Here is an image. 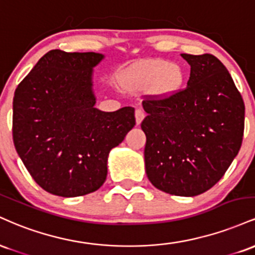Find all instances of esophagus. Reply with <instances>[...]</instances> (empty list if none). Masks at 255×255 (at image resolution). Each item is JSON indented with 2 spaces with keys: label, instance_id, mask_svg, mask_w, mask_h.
<instances>
[{
  "label": "esophagus",
  "instance_id": "1",
  "mask_svg": "<svg viewBox=\"0 0 255 255\" xmlns=\"http://www.w3.org/2000/svg\"><path fill=\"white\" fill-rule=\"evenodd\" d=\"M144 118H145V113H144V111L140 110V109H137V110L135 111V121H136V125L141 124V121H142V120H144Z\"/></svg>",
  "mask_w": 255,
  "mask_h": 255
}]
</instances>
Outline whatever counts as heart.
<instances>
[{
	"label": "heart",
	"instance_id": "b5f03b06",
	"mask_svg": "<svg viewBox=\"0 0 255 255\" xmlns=\"http://www.w3.org/2000/svg\"><path fill=\"white\" fill-rule=\"evenodd\" d=\"M127 83L130 87L137 90L153 87L154 95L168 98L182 89L184 72L180 64L156 58L142 64L135 74L128 79Z\"/></svg>",
	"mask_w": 255,
	"mask_h": 255
}]
</instances>
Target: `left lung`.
Here are the masks:
<instances>
[{"label": "left lung", "mask_w": 255, "mask_h": 255, "mask_svg": "<svg viewBox=\"0 0 255 255\" xmlns=\"http://www.w3.org/2000/svg\"><path fill=\"white\" fill-rule=\"evenodd\" d=\"M191 66L187 87L164 99H147L141 122L145 169L159 191L195 197L223 177L242 144L244 99L213 55L181 54Z\"/></svg>", "instance_id": "left-lung-1"}]
</instances>
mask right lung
Wrapping results in <instances>:
<instances>
[{
  "mask_svg": "<svg viewBox=\"0 0 255 255\" xmlns=\"http://www.w3.org/2000/svg\"><path fill=\"white\" fill-rule=\"evenodd\" d=\"M98 52H46L17 85L13 99L15 150L44 191L63 198L101 188L108 157L135 126L134 108L97 109L93 68Z\"/></svg>",
  "mask_w": 255,
  "mask_h": 255,
  "instance_id": "add662e5",
  "label": "right lung"
}]
</instances>
